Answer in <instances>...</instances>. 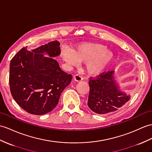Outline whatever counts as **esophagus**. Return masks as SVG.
<instances>
[{
	"mask_svg": "<svg viewBox=\"0 0 152 152\" xmlns=\"http://www.w3.org/2000/svg\"><path fill=\"white\" fill-rule=\"evenodd\" d=\"M74 80H75L76 82H80V81H82L83 80V77L79 75H76L74 76Z\"/></svg>",
	"mask_w": 152,
	"mask_h": 152,
	"instance_id": "esophagus-1",
	"label": "esophagus"
}]
</instances>
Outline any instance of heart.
<instances>
[{
    "instance_id": "1",
    "label": "heart",
    "mask_w": 152,
    "mask_h": 152,
    "mask_svg": "<svg viewBox=\"0 0 152 152\" xmlns=\"http://www.w3.org/2000/svg\"><path fill=\"white\" fill-rule=\"evenodd\" d=\"M62 57L69 66H77L80 62L86 63L87 72L97 76L107 70L115 55L103 45L84 43L77 46L73 50L65 48L62 52Z\"/></svg>"
}]
</instances>
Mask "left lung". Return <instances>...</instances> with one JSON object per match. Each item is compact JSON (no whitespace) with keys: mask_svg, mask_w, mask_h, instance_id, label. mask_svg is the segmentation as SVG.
<instances>
[{"mask_svg":"<svg viewBox=\"0 0 152 152\" xmlns=\"http://www.w3.org/2000/svg\"><path fill=\"white\" fill-rule=\"evenodd\" d=\"M89 84L90 91L87 105L96 113L106 114L115 111L131 98V95L121 90L115 70L91 79Z\"/></svg>","mask_w":152,"mask_h":152,"instance_id":"1","label":"left lung"}]
</instances>
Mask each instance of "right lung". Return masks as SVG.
I'll return each mask as SVG.
<instances>
[{
    "label": "right lung",
    "instance_id": "right-lung-1",
    "mask_svg": "<svg viewBox=\"0 0 152 152\" xmlns=\"http://www.w3.org/2000/svg\"><path fill=\"white\" fill-rule=\"evenodd\" d=\"M59 45V41H54L31 52L23 48L11 60L9 83L12 95L29 113L41 115L52 111L71 82L72 76L63 71L54 58L60 55Z\"/></svg>",
    "mask_w": 152,
    "mask_h": 152
}]
</instances>
